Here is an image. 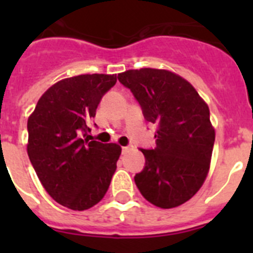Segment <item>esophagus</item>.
<instances>
[{
  "mask_svg": "<svg viewBox=\"0 0 253 253\" xmlns=\"http://www.w3.org/2000/svg\"><path fill=\"white\" fill-rule=\"evenodd\" d=\"M122 151H123V153H126V152L129 151V147H123Z\"/></svg>",
  "mask_w": 253,
  "mask_h": 253,
  "instance_id": "1",
  "label": "esophagus"
}]
</instances>
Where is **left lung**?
I'll return each instance as SVG.
<instances>
[{
	"instance_id": "1",
	"label": "left lung",
	"mask_w": 253,
	"mask_h": 253,
	"mask_svg": "<svg viewBox=\"0 0 253 253\" xmlns=\"http://www.w3.org/2000/svg\"><path fill=\"white\" fill-rule=\"evenodd\" d=\"M147 122L157 125L156 148L140 149L146 166L134 181L151 204L171 209L198 193L210 169L215 130L209 107L194 86L167 69H129L118 75Z\"/></svg>"
}]
</instances>
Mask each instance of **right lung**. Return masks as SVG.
Here are the masks:
<instances>
[{"instance_id": "1", "label": "right lung", "mask_w": 253, "mask_h": 253, "mask_svg": "<svg viewBox=\"0 0 253 253\" xmlns=\"http://www.w3.org/2000/svg\"><path fill=\"white\" fill-rule=\"evenodd\" d=\"M116 75H80L43 93L28 119V154L46 193L60 205L86 210L110 186L122 147L92 140L87 123Z\"/></svg>"}]
</instances>
